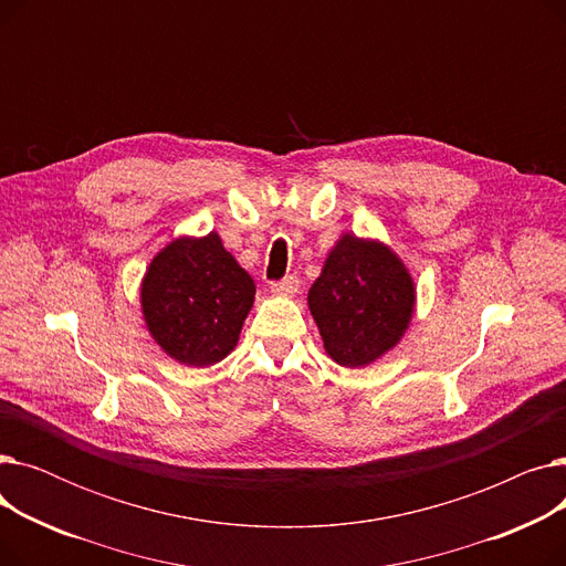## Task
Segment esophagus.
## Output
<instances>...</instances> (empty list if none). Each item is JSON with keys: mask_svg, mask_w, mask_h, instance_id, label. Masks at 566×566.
I'll return each instance as SVG.
<instances>
[{"mask_svg": "<svg viewBox=\"0 0 566 566\" xmlns=\"http://www.w3.org/2000/svg\"><path fill=\"white\" fill-rule=\"evenodd\" d=\"M271 291L275 295H293L295 291H298V277H284V280H277V282H271Z\"/></svg>", "mask_w": 566, "mask_h": 566, "instance_id": "34e87169", "label": "esophagus"}]
</instances>
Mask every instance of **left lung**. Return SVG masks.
Instances as JSON below:
<instances>
[{
    "label": "left lung",
    "instance_id": "8db88e82",
    "mask_svg": "<svg viewBox=\"0 0 566 566\" xmlns=\"http://www.w3.org/2000/svg\"><path fill=\"white\" fill-rule=\"evenodd\" d=\"M307 301L325 353L342 367H365L403 337L415 286L390 248L346 233L325 259Z\"/></svg>",
    "mask_w": 566,
    "mask_h": 566
}]
</instances>
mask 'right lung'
<instances>
[{"label":"right lung","instance_id":"1","mask_svg":"<svg viewBox=\"0 0 566 566\" xmlns=\"http://www.w3.org/2000/svg\"><path fill=\"white\" fill-rule=\"evenodd\" d=\"M254 282L224 250L220 235L176 238L148 265L142 312L174 360L216 365L233 350L254 303Z\"/></svg>","mask_w":566,"mask_h":566}]
</instances>
